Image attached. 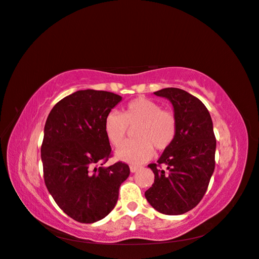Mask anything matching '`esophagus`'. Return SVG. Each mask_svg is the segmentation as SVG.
Instances as JSON below:
<instances>
[{"instance_id": "1", "label": "esophagus", "mask_w": 259, "mask_h": 259, "mask_svg": "<svg viewBox=\"0 0 259 259\" xmlns=\"http://www.w3.org/2000/svg\"><path fill=\"white\" fill-rule=\"evenodd\" d=\"M139 166H136V165H131L130 166V170H131V172L132 173H135V172H137V171H139Z\"/></svg>"}]
</instances>
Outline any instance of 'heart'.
Returning <instances> with one entry per match:
<instances>
[{"mask_svg":"<svg viewBox=\"0 0 259 259\" xmlns=\"http://www.w3.org/2000/svg\"><path fill=\"white\" fill-rule=\"evenodd\" d=\"M130 128H134L135 140L127 141L116 150L118 160L141 164L150 160L153 149L163 151L172 144L177 133L176 118L151 99L139 97L127 104L123 114L109 112L104 122V131L110 144L119 145Z\"/></svg>","mask_w":259,"mask_h":259,"instance_id":"1","label":"heart"}]
</instances>
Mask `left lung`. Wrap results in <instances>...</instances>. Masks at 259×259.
<instances>
[{
  "mask_svg": "<svg viewBox=\"0 0 259 259\" xmlns=\"http://www.w3.org/2000/svg\"><path fill=\"white\" fill-rule=\"evenodd\" d=\"M170 100L177 133L156 163L149 164L154 183L145 198L164 214H182L201 201L214 170L215 137L212 119L201 100L179 88L154 93Z\"/></svg>",
  "mask_w": 259,
  "mask_h": 259,
  "instance_id": "left-lung-1",
  "label": "left lung"
}]
</instances>
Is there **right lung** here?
Wrapping results in <instances>:
<instances>
[{
	"instance_id": "right-lung-1",
	"label": "right lung",
	"mask_w": 259,
	"mask_h": 259,
	"mask_svg": "<svg viewBox=\"0 0 259 259\" xmlns=\"http://www.w3.org/2000/svg\"><path fill=\"white\" fill-rule=\"evenodd\" d=\"M122 97L104 91H78L58 102L47 118L41 160L46 187L73 220L93 224L114 209L130 167L112 156L104 131L106 115Z\"/></svg>"
}]
</instances>
